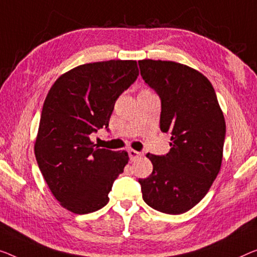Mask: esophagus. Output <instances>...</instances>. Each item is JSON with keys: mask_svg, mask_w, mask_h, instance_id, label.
<instances>
[{"mask_svg": "<svg viewBox=\"0 0 257 257\" xmlns=\"http://www.w3.org/2000/svg\"><path fill=\"white\" fill-rule=\"evenodd\" d=\"M128 153H129V158H130V160H136L137 158H140V157H142V153L141 152H139V151H136V150H133V149H130V150L128 151Z\"/></svg>", "mask_w": 257, "mask_h": 257, "instance_id": "esophagus-1", "label": "esophagus"}]
</instances>
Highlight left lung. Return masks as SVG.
Wrapping results in <instances>:
<instances>
[{"label": "left lung", "mask_w": 257, "mask_h": 257, "mask_svg": "<svg viewBox=\"0 0 257 257\" xmlns=\"http://www.w3.org/2000/svg\"><path fill=\"white\" fill-rule=\"evenodd\" d=\"M141 76L162 101L160 130L171 150L148 153L153 171L139 179L143 200L168 214L187 212L208 193L223 159L226 125L216 92L195 69L172 61H139Z\"/></svg>", "instance_id": "left-lung-1"}]
</instances>
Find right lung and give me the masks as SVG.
Instances as JSON below:
<instances>
[{
    "label": "right lung",
    "mask_w": 257,
    "mask_h": 257,
    "mask_svg": "<svg viewBox=\"0 0 257 257\" xmlns=\"http://www.w3.org/2000/svg\"><path fill=\"white\" fill-rule=\"evenodd\" d=\"M137 76L136 61L86 63L60 76L49 90L34 153L52 194L69 211L90 213L108 203L128 153L99 149L90 135L108 130L116 99Z\"/></svg>",
    "instance_id": "right-lung-1"
}]
</instances>
